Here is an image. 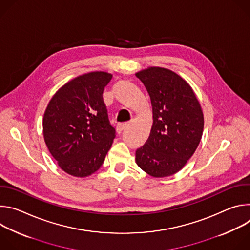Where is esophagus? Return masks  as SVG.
Instances as JSON below:
<instances>
[{"label":"esophagus","instance_id":"esophagus-1","mask_svg":"<svg viewBox=\"0 0 250 250\" xmlns=\"http://www.w3.org/2000/svg\"><path fill=\"white\" fill-rule=\"evenodd\" d=\"M128 125V124L127 123H121V124H119L118 125H117V132L118 133H122V131L124 130V129H125V127Z\"/></svg>","mask_w":250,"mask_h":250}]
</instances>
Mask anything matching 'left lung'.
I'll list each match as a JSON object with an SVG mask.
<instances>
[{"mask_svg":"<svg viewBox=\"0 0 250 250\" xmlns=\"http://www.w3.org/2000/svg\"><path fill=\"white\" fill-rule=\"evenodd\" d=\"M135 76L149 94L153 113L150 135L135 151V161L152 177L171 176L184 167L200 144V103L190 85L169 69L150 67Z\"/></svg>","mask_w":250,"mask_h":250,"instance_id":"left-lung-1","label":"left lung"}]
</instances>
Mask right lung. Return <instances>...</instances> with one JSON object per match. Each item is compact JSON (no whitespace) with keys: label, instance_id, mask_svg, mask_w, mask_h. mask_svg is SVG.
<instances>
[{"label":"right lung","instance_id":"obj_1","mask_svg":"<svg viewBox=\"0 0 250 250\" xmlns=\"http://www.w3.org/2000/svg\"><path fill=\"white\" fill-rule=\"evenodd\" d=\"M112 74L91 72L62 86L43 117L49 152L66 173L86 177L96 172L110 150L116 130L103 100Z\"/></svg>","mask_w":250,"mask_h":250}]
</instances>
